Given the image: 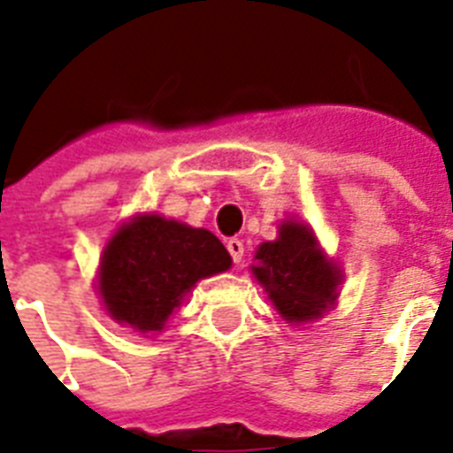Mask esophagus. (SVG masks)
Returning a JSON list of instances; mask_svg holds the SVG:
<instances>
[{
    "label": "esophagus",
    "instance_id": "34e87169",
    "mask_svg": "<svg viewBox=\"0 0 453 453\" xmlns=\"http://www.w3.org/2000/svg\"><path fill=\"white\" fill-rule=\"evenodd\" d=\"M226 247H227V254L233 256V261L234 263H240L242 261V256H244V244H242V240H227L226 242Z\"/></svg>",
    "mask_w": 453,
    "mask_h": 453
}]
</instances>
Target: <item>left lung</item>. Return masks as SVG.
<instances>
[{"label": "left lung", "mask_w": 453, "mask_h": 453, "mask_svg": "<svg viewBox=\"0 0 453 453\" xmlns=\"http://www.w3.org/2000/svg\"><path fill=\"white\" fill-rule=\"evenodd\" d=\"M277 233L275 242L256 249L251 273L287 322L319 319L336 303L343 273L326 258L312 227L303 220H282Z\"/></svg>", "instance_id": "8db88e82"}]
</instances>
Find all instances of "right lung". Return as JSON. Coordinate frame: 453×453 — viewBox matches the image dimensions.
Returning a JSON list of instances; mask_svg holds the SVG:
<instances>
[{"mask_svg": "<svg viewBox=\"0 0 453 453\" xmlns=\"http://www.w3.org/2000/svg\"><path fill=\"white\" fill-rule=\"evenodd\" d=\"M230 265L227 249L204 227L141 213L117 227L103 249L98 294L115 322L152 334L199 280Z\"/></svg>", "mask_w": 453, "mask_h": 453, "instance_id": "1", "label": "right lung"}]
</instances>
